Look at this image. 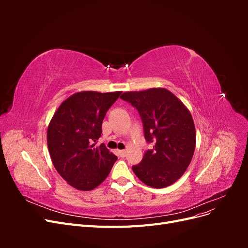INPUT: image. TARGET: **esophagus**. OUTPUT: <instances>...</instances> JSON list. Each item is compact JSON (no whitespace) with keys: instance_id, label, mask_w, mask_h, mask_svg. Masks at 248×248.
Masks as SVG:
<instances>
[{"instance_id":"34e87169","label":"esophagus","mask_w":248,"mask_h":248,"mask_svg":"<svg viewBox=\"0 0 248 248\" xmlns=\"http://www.w3.org/2000/svg\"><path fill=\"white\" fill-rule=\"evenodd\" d=\"M119 155L121 156V157H125V155H126V151L125 150H119Z\"/></svg>"}]
</instances>
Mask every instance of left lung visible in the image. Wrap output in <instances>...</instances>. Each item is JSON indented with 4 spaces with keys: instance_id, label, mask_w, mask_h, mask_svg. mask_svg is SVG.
Segmentation results:
<instances>
[{
    "instance_id": "left-lung-1",
    "label": "left lung",
    "mask_w": 248,
    "mask_h": 248,
    "mask_svg": "<svg viewBox=\"0 0 248 248\" xmlns=\"http://www.w3.org/2000/svg\"><path fill=\"white\" fill-rule=\"evenodd\" d=\"M121 99L137 108L145 140L153 145L141 161L132 167L133 172L154 188L175 183L188 168L196 148V128L189 110L162 88L126 92Z\"/></svg>"
}]
</instances>
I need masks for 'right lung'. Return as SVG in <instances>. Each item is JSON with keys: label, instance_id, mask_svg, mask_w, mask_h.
I'll use <instances>...</instances> for the list:
<instances>
[{"label": "right lung", "instance_id": "obj_1", "mask_svg": "<svg viewBox=\"0 0 248 248\" xmlns=\"http://www.w3.org/2000/svg\"><path fill=\"white\" fill-rule=\"evenodd\" d=\"M121 92H79L67 98L52 117L47 146L52 163L69 185L92 190L102 183L118 159L97 140L102 121Z\"/></svg>", "mask_w": 248, "mask_h": 248}]
</instances>
